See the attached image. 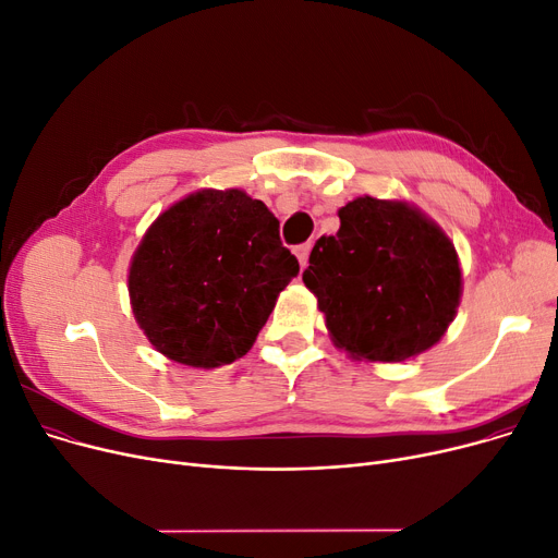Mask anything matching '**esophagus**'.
<instances>
[{"mask_svg": "<svg viewBox=\"0 0 558 558\" xmlns=\"http://www.w3.org/2000/svg\"><path fill=\"white\" fill-rule=\"evenodd\" d=\"M311 243H302V245H298L295 247V254H298V258H300V265H302V268H306V265H308V254H311Z\"/></svg>", "mask_w": 558, "mask_h": 558, "instance_id": "esophagus-1", "label": "esophagus"}]
</instances>
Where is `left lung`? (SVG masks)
<instances>
[{"instance_id": "left-lung-1", "label": "left lung", "mask_w": 558, "mask_h": 558, "mask_svg": "<svg viewBox=\"0 0 558 558\" xmlns=\"http://www.w3.org/2000/svg\"><path fill=\"white\" fill-rule=\"evenodd\" d=\"M338 218V233L315 243L302 275L336 348L373 363L434 348L463 290L452 241L407 202L365 195Z\"/></svg>"}]
</instances>
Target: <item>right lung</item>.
I'll return each instance as SVG.
<instances>
[{"label":"right lung","instance_id":"1","mask_svg":"<svg viewBox=\"0 0 558 558\" xmlns=\"http://www.w3.org/2000/svg\"><path fill=\"white\" fill-rule=\"evenodd\" d=\"M298 272L268 206L238 189H206L147 229L129 265V300L156 352L218 367L252 350Z\"/></svg>","mask_w":558,"mask_h":558}]
</instances>
